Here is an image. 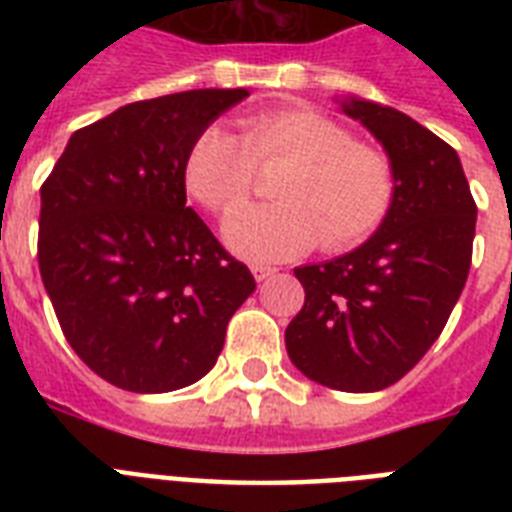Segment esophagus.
Masks as SVG:
<instances>
[{
	"instance_id": "34e87169",
	"label": "esophagus",
	"mask_w": 512,
	"mask_h": 512,
	"mask_svg": "<svg viewBox=\"0 0 512 512\" xmlns=\"http://www.w3.org/2000/svg\"><path fill=\"white\" fill-rule=\"evenodd\" d=\"M252 276H255V281H265V279H271V276H276V268H268V265H252Z\"/></svg>"
}]
</instances>
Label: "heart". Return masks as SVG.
<instances>
[{"label":"heart","instance_id":"1","mask_svg":"<svg viewBox=\"0 0 512 512\" xmlns=\"http://www.w3.org/2000/svg\"><path fill=\"white\" fill-rule=\"evenodd\" d=\"M287 161L274 184L281 198L268 208L228 217L225 244L249 263L356 247L388 217L396 180L388 159L353 143L340 124L308 108H284L244 122V140L223 127L199 132L185 156V185L220 215L246 203L254 164Z\"/></svg>","mask_w":512,"mask_h":512}]
</instances>
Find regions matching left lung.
Listing matches in <instances>:
<instances>
[{
  "instance_id": "obj_1",
  "label": "left lung",
  "mask_w": 512,
  "mask_h": 512,
  "mask_svg": "<svg viewBox=\"0 0 512 512\" xmlns=\"http://www.w3.org/2000/svg\"><path fill=\"white\" fill-rule=\"evenodd\" d=\"M337 103L388 154L396 193L361 247L295 268L305 305L284 342L308 380L374 393L401 380L446 327L468 281L478 209L460 156L438 135L372 100Z\"/></svg>"
}]
</instances>
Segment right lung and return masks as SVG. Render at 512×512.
I'll list each match as a JSON object with an SVG mask.
<instances>
[{
  "mask_svg": "<svg viewBox=\"0 0 512 512\" xmlns=\"http://www.w3.org/2000/svg\"><path fill=\"white\" fill-rule=\"evenodd\" d=\"M249 90H188L116 108L76 130L42 185L39 273L60 329L92 372L170 393L215 366L255 292L185 204V156Z\"/></svg>",
  "mask_w": 512,
  "mask_h": 512,
  "instance_id": "add662e5",
  "label": "right lung"
}]
</instances>
